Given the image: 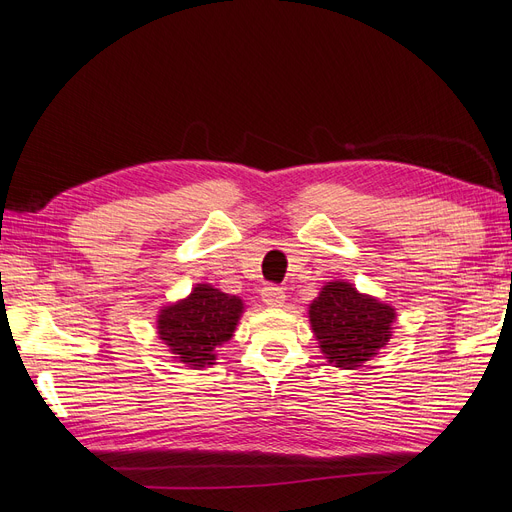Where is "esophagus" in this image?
Wrapping results in <instances>:
<instances>
[{"label": "esophagus", "instance_id": "obj_1", "mask_svg": "<svg viewBox=\"0 0 512 512\" xmlns=\"http://www.w3.org/2000/svg\"><path fill=\"white\" fill-rule=\"evenodd\" d=\"M260 297H262V301H265V305H269V307H282L284 301H286V292L280 286L269 284V286L262 288Z\"/></svg>", "mask_w": 512, "mask_h": 512}]
</instances>
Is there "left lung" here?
<instances>
[{"label": "left lung", "instance_id": "left-lung-1", "mask_svg": "<svg viewBox=\"0 0 512 512\" xmlns=\"http://www.w3.org/2000/svg\"><path fill=\"white\" fill-rule=\"evenodd\" d=\"M395 309L348 282H327L309 305V322L329 363L354 369L391 339Z\"/></svg>", "mask_w": 512, "mask_h": 512}]
</instances>
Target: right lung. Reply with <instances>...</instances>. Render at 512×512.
Segmentation results:
<instances>
[{"label":"right lung","instance_id":"right-lung-1","mask_svg":"<svg viewBox=\"0 0 512 512\" xmlns=\"http://www.w3.org/2000/svg\"><path fill=\"white\" fill-rule=\"evenodd\" d=\"M243 314V301L211 284H196L185 297L158 314V335L173 359L203 369L215 365L218 348L226 344Z\"/></svg>","mask_w":512,"mask_h":512}]
</instances>
